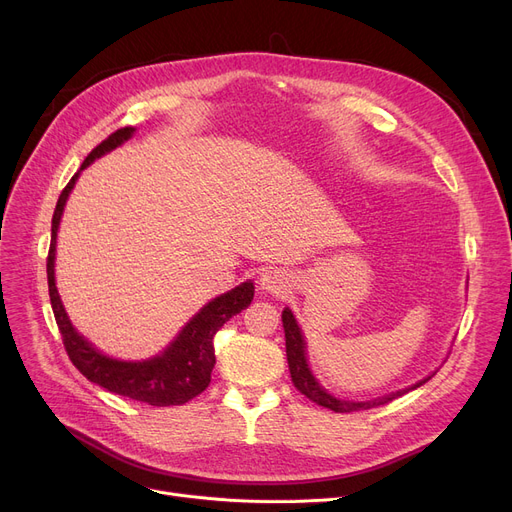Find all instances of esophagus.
Returning a JSON list of instances; mask_svg holds the SVG:
<instances>
[{
	"mask_svg": "<svg viewBox=\"0 0 512 512\" xmlns=\"http://www.w3.org/2000/svg\"><path fill=\"white\" fill-rule=\"evenodd\" d=\"M259 284L267 292H284L286 286H288V278H286V274L282 270H274V267H272V270H265L261 274Z\"/></svg>",
	"mask_w": 512,
	"mask_h": 512,
	"instance_id": "34e87169",
	"label": "esophagus"
}]
</instances>
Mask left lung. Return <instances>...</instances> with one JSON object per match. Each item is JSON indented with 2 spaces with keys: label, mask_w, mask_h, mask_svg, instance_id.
Returning a JSON list of instances; mask_svg holds the SVG:
<instances>
[{
  "label": "left lung",
  "mask_w": 512,
  "mask_h": 512,
  "mask_svg": "<svg viewBox=\"0 0 512 512\" xmlns=\"http://www.w3.org/2000/svg\"><path fill=\"white\" fill-rule=\"evenodd\" d=\"M282 324H284V336H286V359H288V369H290V378L294 388H297L301 394H305L309 400H313L315 405L319 407H326L330 411L336 413H353V411H365V409H373V407H380V405H388L394 398L407 394L413 388L423 386L427 380H421L419 384H415L413 388L407 390H400L394 394H388L384 398L378 400H367V402H348V400H340L332 394H328L324 388H321L315 378L309 371L307 359H305V342H303V334L297 326V319L292 317L290 309L282 311Z\"/></svg>",
  "instance_id": "8db88e82"
}]
</instances>
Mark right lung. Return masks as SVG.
Listing matches in <instances>:
<instances>
[{
  "label": "right lung",
  "instance_id": "add662e5",
  "mask_svg": "<svg viewBox=\"0 0 512 512\" xmlns=\"http://www.w3.org/2000/svg\"><path fill=\"white\" fill-rule=\"evenodd\" d=\"M134 128L124 126L112 132L110 137L101 141L83 161L80 170L87 168L91 161L107 151L116 149L126 139L132 137ZM78 178V172L64 186V191L58 199L56 211L51 218V242L47 253V286H49V301L53 309V317L62 334V342L72 365L85 375L93 384L110 390L114 394L147 402L151 407H170L184 405L191 398L199 396L211 382V369L215 365V348L213 336L226 324V321L251 305L255 286L253 282H242L232 288L222 297L207 303L188 324L182 328L178 338L166 348L159 357L149 361L128 363L116 361L101 355L99 351L72 328L70 319L62 307L58 297L56 280H53V257H56V236L66 199L72 191V186Z\"/></svg>",
  "mask_w": 512,
  "mask_h": 512
}]
</instances>
